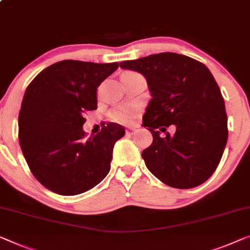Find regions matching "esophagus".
Returning <instances> with one entry per match:
<instances>
[{
	"label": "esophagus",
	"instance_id": "1",
	"mask_svg": "<svg viewBox=\"0 0 250 250\" xmlns=\"http://www.w3.org/2000/svg\"><path fill=\"white\" fill-rule=\"evenodd\" d=\"M135 131H136L135 128H126L125 129L126 135H133V133H135Z\"/></svg>",
	"mask_w": 250,
	"mask_h": 250
}]
</instances>
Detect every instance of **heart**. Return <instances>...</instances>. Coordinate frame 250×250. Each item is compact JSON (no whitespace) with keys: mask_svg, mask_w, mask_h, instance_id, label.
Wrapping results in <instances>:
<instances>
[{"mask_svg":"<svg viewBox=\"0 0 250 250\" xmlns=\"http://www.w3.org/2000/svg\"><path fill=\"white\" fill-rule=\"evenodd\" d=\"M138 114V107L132 105H122L114 107L110 115L114 121L119 124H130Z\"/></svg>","mask_w":250,"mask_h":250,"instance_id":"heart-1","label":"heart"}]
</instances>
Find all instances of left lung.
Listing matches in <instances>:
<instances>
[{"mask_svg":"<svg viewBox=\"0 0 250 250\" xmlns=\"http://www.w3.org/2000/svg\"><path fill=\"white\" fill-rule=\"evenodd\" d=\"M146 77L151 100L143 125L152 144L143 151L147 168L166 185L192 188L217 169L228 140L220 88L208 67L188 56L162 53L120 62ZM174 124V136L166 128ZM167 136L160 137V131Z\"/></svg>","mask_w":250,"mask_h":250,"instance_id":"obj_1","label":"left lung"}]
</instances>
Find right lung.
<instances>
[{
  "instance_id": "right-lung-1",
  "label": "right lung",
  "mask_w": 250,
  "mask_h": 250,
  "mask_svg": "<svg viewBox=\"0 0 250 250\" xmlns=\"http://www.w3.org/2000/svg\"><path fill=\"white\" fill-rule=\"evenodd\" d=\"M118 67L67 59L44 68L25 89L19 143L33 176L51 192L81 194L110 172L125 128L110 122L86 138L83 125L85 113L98 107L96 89Z\"/></svg>"
}]
</instances>
